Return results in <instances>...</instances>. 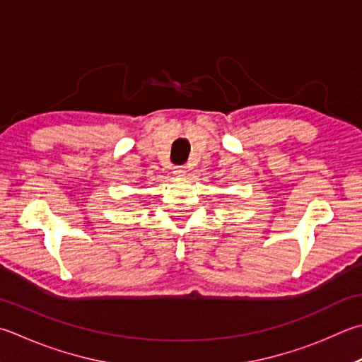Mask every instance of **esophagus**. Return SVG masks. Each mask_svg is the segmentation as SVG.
I'll return each instance as SVG.
<instances>
[{
    "label": "esophagus",
    "instance_id": "1",
    "mask_svg": "<svg viewBox=\"0 0 362 362\" xmlns=\"http://www.w3.org/2000/svg\"><path fill=\"white\" fill-rule=\"evenodd\" d=\"M185 173H187V168H185V166H175V168H174V174H175L177 177L185 175Z\"/></svg>",
    "mask_w": 362,
    "mask_h": 362
}]
</instances>
